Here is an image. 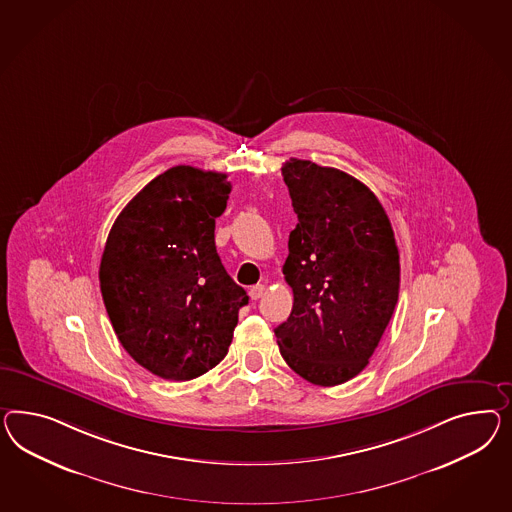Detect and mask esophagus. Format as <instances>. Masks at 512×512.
<instances>
[{
  "label": "esophagus",
  "mask_w": 512,
  "mask_h": 512,
  "mask_svg": "<svg viewBox=\"0 0 512 512\" xmlns=\"http://www.w3.org/2000/svg\"><path fill=\"white\" fill-rule=\"evenodd\" d=\"M264 291H266L264 285H253V287L249 289V296H251V300H259V298H263Z\"/></svg>",
  "instance_id": "1"
}]
</instances>
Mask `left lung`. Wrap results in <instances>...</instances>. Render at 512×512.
I'll use <instances>...</instances> for the list:
<instances>
[{
	"instance_id": "1",
	"label": "left lung",
	"mask_w": 512,
	"mask_h": 512,
	"mask_svg": "<svg viewBox=\"0 0 512 512\" xmlns=\"http://www.w3.org/2000/svg\"><path fill=\"white\" fill-rule=\"evenodd\" d=\"M298 225L283 274L289 318L276 328L292 371L315 386L360 374L399 300V249L386 210L358 179L291 158L283 166Z\"/></svg>"
}]
</instances>
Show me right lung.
<instances>
[{
  "mask_svg": "<svg viewBox=\"0 0 512 512\" xmlns=\"http://www.w3.org/2000/svg\"><path fill=\"white\" fill-rule=\"evenodd\" d=\"M229 194L225 173L171 167L123 208L106 240L98 279L111 326L160 378L184 382L216 367L248 304L214 242Z\"/></svg>",
  "mask_w": 512,
  "mask_h": 512,
  "instance_id": "1",
  "label": "right lung"
}]
</instances>
